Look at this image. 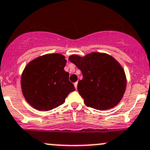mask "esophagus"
Listing matches in <instances>:
<instances>
[{
	"mask_svg": "<svg viewBox=\"0 0 150 150\" xmlns=\"http://www.w3.org/2000/svg\"><path fill=\"white\" fill-rule=\"evenodd\" d=\"M74 86H75V88H77V87H78V82H75V83H74Z\"/></svg>",
	"mask_w": 150,
	"mask_h": 150,
	"instance_id": "1",
	"label": "esophagus"
}]
</instances>
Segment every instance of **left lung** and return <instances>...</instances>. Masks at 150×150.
<instances>
[{"label":"left lung","instance_id":"left-lung-1","mask_svg":"<svg viewBox=\"0 0 150 150\" xmlns=\"http://www.w3.org/2000/svg\"><path fill=\"white\" fill-rule=\"evenodd\" d=\"M69 59L83 74L78 91L86 105L104 110L120 103L127 81L124 69L116 59L106 53L94 52L84 57L72 55Z\"/></svg>","mask_w":150,"mask_h":150}]
</instances>
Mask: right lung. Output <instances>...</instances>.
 Instances as JSON below:
<instances>
[{
	"mask_svg": "<svg viewBox=\"0 0 150 150\" xmlns=\"http://www.w3.org/2000/svg\"><path fill=\"white\" fill-rule=\"evenodd\" d=\"M63 55L52 53L40 56L28 64L21 77L22 91L28 103L39 110H50L65 102L75 91L64 71Z\"/></svg>",
	"mask_w": 150,
	"mask_h": 150,
	"instance_id": "obj_1",
	"label": "right lung"
}]
</instances>
